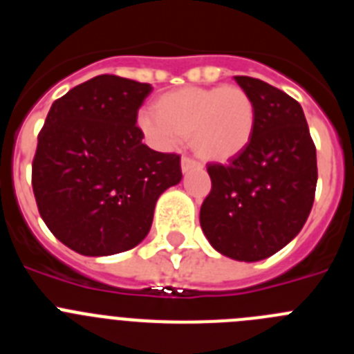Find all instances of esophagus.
Returning <instances> with one entry per match:
<instances>
[{"label":"esophagus","mask_w":354,"mask_h":354,"mask_svg":"<svg viewBox=\"0 0 354 354\" xmlns=\"http://www.w3.org/2000/svg\"><path fill=\"white\" fill-rule=\"evenodd\" d=\"M180 168H183V171L186 174V171L195 170V168H200V162H196L195 159L186 158V156H184V158L180 159Z\"/></svg>","instance_id":"34e87169"}]
</instances>
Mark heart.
I'll use <instances>...</instances> for the list:
<instances>
[{
    "label": "heart",
    "mask_w": 354,
    "mask_h": 354,
    "mask_svg": "<svg viewBox=\"0 0 354 354\" xmlns=\"http://www.w3.org/2000/svg\"><path fill=\"white\" fill-rule=\"evenodd\" d=\"M140 127L159 149L180 138L205 161L227 162L250 147L257 127V108L245 88L184 86L156 99L154 111L140 115Z\"/></svg>",
    "instance_id": "obj_1"
}]
</instances>
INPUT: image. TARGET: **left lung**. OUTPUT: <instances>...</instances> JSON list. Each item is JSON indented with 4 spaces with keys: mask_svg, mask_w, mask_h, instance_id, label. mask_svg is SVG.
<instances>
[{
    "mask_svg": "<svg viewBox=\"0 0 354 354\" xmlns=\"http://www.w3.org/2000/svg\"><path fill=\"white\" fill-rule=\"evenodd\" d=\"M234 80L255 102L257 127L243 154L228 165H207L212 187L200 207V225L221 255L255 262L289 245L305 225L317 158L298 101L255 77Z\"/></svg>",
    "mask_w": 354,
    "mask_h": 354,
    "instance_id": "1",
    "label": "left lung"
}]
</instances>
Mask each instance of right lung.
<instances>
[{"instance_id": "add662e5", "label": "right lung", "mask_w": 354, "mask_h": 354, "mask_svg": "<svg viewBox=\"0 0 354 354\" xmlns=\"http://www.w3.org/2000/svg\"><path fill=\"white\" fill-rule=\"evenodd\" d=\"M149 83L102 74L56 99L39 133L31 186L44 223L86 257L127 252L147 237L162 192L183 179L180 156L142 143Z\"/></svg>"}]
</instances>
